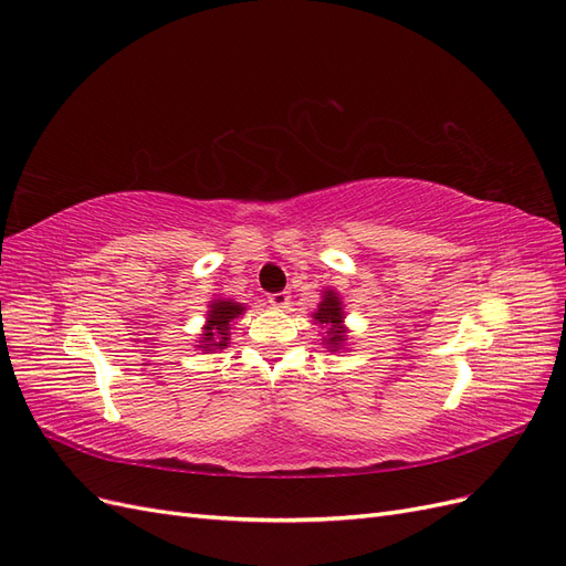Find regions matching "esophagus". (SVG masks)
<instances>
[{"instance_id": "1", "label": "esophagus", "mask_w": 566, "mask_h": 566, "mask_svg": "<svg viewBox=\"0 0 566 566\" xmlns=\"http://www.w3.org/2000/svg\"><path fill=\"white\" fill-rule=\"evenodd\" d=\"M269 304L276 306V310H285V306L290 304V295L285 293V290H283V293H271Z\"/></svg>"}]
</instances>
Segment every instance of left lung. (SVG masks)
<instances>
[{
  "label": "left lung",
  "instance_id": "1",
  "mask_svg": "<svg viewBox=\"0 0 566 566\" xmlns=\"http://www.w3.org/2000/svg\"><path fill=\"white\" fill-rule=\"evenodd\" d=\"M342 316H345V314H342V304H339L337 295L335 293H325V297L318 304V312L314 314V318L318 323L331 325V339H328L331 347H339L342 339H345V331L339 328ZM331 352H335V349H331Z\"/></svg>",
  "mask_w": 566,
  "mask_h": 566
}]
</instances>
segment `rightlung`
I'll list each match as a JSON object with an SVG mask.
<instances>
[{
  "mask_svg": "<svg viewBox=\"0 0 566 566\" xmlns=\"http://www.w3.org/2000/svg\"><path fill=\"white\" fill-rule=\"evenodd\" d=\"M243 312L241 304L231 300H217L210 310V321L205 325L202 333V345H198L202 352H212L214 347L224 349L229 345V325L231 321Z\"/></svg>",
  "mask_w": 566,
  "mask_h": 566,
  "instance_id": "1",
  "label": "right lung"
}]
</instances>
